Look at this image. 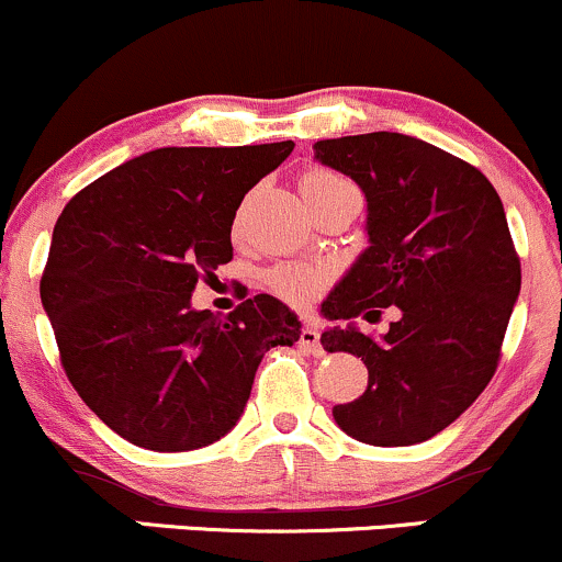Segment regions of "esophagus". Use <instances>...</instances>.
Instances as JSON below:
<instances>
[{
  "label": "esophagus",
  "instance_id": "34e87169",
  "mask_svg": "<svg viewBox=\"0 0 562 562\" xmlns=\"http://www.w3.org/2000/svg\"><path fill=\"white\" fill-rule=\"evenodd\" d=\"M301 348L306 353H312V357H322V344H319V333H317V327H312V325H306L301 330Z\"/></svg>",
  "mask_w": 562,
  "mask_h": 562
}]
</instances>
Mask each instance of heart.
Segmentation results:
<instances>
[{"instance_id": "heart-1", "label": "heart", "mask_w": 562, "mask_h": 562, "mask_svg": "<svg viewBox=\"0 0 562 562\" xmlns=\"http://www.w3.org/2000/svg\"><path fill=\"white\" fill-rule=\"evenodd\" d=\"M335 182H346V179H340L338 173L325 169L306 171L301 179L303 198L314 195L322 187H330ZM267 285L272 288V293L280 295L282 301L303 306V303L314 301L319 295L322 285H325V272L308 267V263H282V267H277L267 274Z\"/></svg>"}]
</instances>
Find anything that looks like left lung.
Segmentation results:
<instances>
[{
    "label": "left lung",
    "mask_w": 562,
    "mask_h": 562,
    "mask_svg": "<svg viewBox=\"0 0 562 562\" xmlns=\"http://www.w3.org/2000/svg\"><path fill=\"white\" fill-rule=\"evenodd\" d=\"M314 160L346 173L367 200V248L322 303L325 319L396 306L380 338L357 322L322 333L325 351L367 364V391L333 409L372 447H409L468 409L499 362L520 293V261L496 190L441 147L396 132L322 139Z\"/></svg>",
    "instance_id": "1"
}]
</instances>
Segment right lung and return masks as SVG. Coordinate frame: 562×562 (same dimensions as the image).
Wrapping results in <instances>:
<instances>
[{
  "mask_svg": "<svg viewBox=\"0 0 562 562\" xmlns=\"http://www.w3.org/2000/svg\"><path fill=\"white\" fill-rule=\"evenodd\" d=\"M293 142L158 147L115 166L63 209L42 306L83 404L128 443L190 451L240 420L272 346L301 322L274 295L227 319L192 308L198 274L232 261L243 198Z\"/></svg>",
  "mask_w": 562,
  "mask_h": 562,
  "instance_id": "obj_1",
  "label": "right lung"
}]
</instances>
